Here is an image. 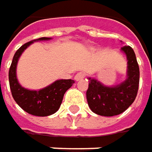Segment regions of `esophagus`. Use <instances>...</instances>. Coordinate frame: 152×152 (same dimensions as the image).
I'll use <instances>...</instances> for the list:
<instances>
[{
	"label": "esophagus",
	"mask_w": 152,
	"mask_h": 152,
	"mask_svg": "<svg viewBox=\"0 0 152 152\" xmlns=\"http://www.w3.org/2000/svg\"><path fill=\"white\" fill-rule=\"evenodd\" d=\"M84 78H85V74H84L83 72H79V73H77V74L75 75V77H74V79H75L76 81H80V80H82Z\"/></svg>",
	"instance_id": "obj_1"
}]
</instances>
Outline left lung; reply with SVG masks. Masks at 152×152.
Returning <instances> with one entry per match:
<instances>
[{
	"instance_id": "1",
	"label": "left lung",
	"mask_w": 152,
	"mask_h": 152,
	"mask_svg": "<svg viewBox=\"0 0 152 152\" xmlns=\"http://www.w3.org/2000/svg\"><path fill=\"white\" fill-rule=\"evenodd\" d=\"M121 50L127 59V78L125 81L107 87L95 79H88L87 100L89 108L96 114L106 117L118 115L124 113L136 97L140 80L136 56L130 46H124Z\"/></svg>"
}]
</instances>
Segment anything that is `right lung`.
Masks as SVG:
<instances>
[{
	"label": "right lung",
	"mask_w": 152,
	"mask_h": 152,
	"mask_svg": "<svg viewBox=\"0 0 152 152\" xmlns=\"http://www.w3.org/2000/svg\"><path fill=\"white\" fill-rule=\"evenodd\" d=\"M49 39L42 37L21 46L14 55L9 72L10 87L14 100L25 112L39 117L49 116L56 113L60 108L64 93L74 83V80H58L51 85L37 91L26 89L18 83L16 70L18 59L22 53L34 41L48 40Z\"/></svg>",
	"instance_id": "add662e5"
}]
</instances>
